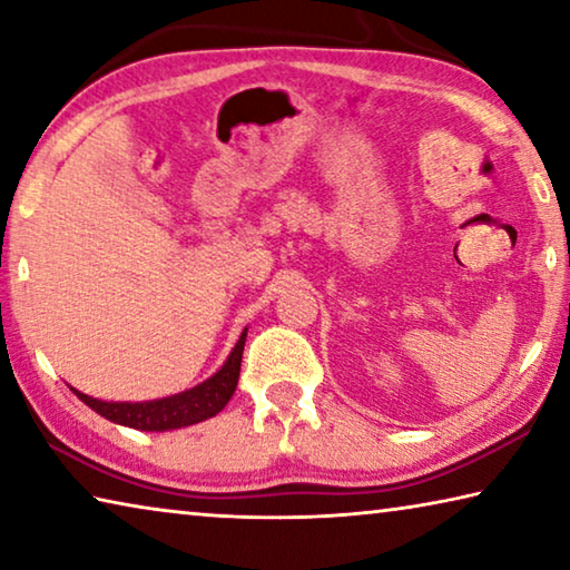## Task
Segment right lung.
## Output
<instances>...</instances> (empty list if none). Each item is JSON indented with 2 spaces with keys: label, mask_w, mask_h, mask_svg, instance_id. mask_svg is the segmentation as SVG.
I'll return each mask as SVG.
<instances>
[{
  "label": "right lung",
  "mask_w": 570,
  "mask_h": 570,
  "mask_svg": "<svg viewBox=\"0 0 570 570\" xmlns=\"http://www.w3.org/2000/svg\"><path fill=\"white\" fill-rule=\"evenodd\" d=\"M244 344H246V330L236 342L234 352L228 354L226 364L208 377L206 382L196 384L193 390H186L180 394H170V397L163 400H150V402H102L95 400L90 394L80 390L72 392L80 397L88 407H92L105 420L125 424V428L142 430V432H166V430H178L188 428V424L204 422L214 417L220 410L226 407L228 400L234 397L236 384H238V372H240V356H244Z\"/></svg>",
  "instance_id": "right-lung-1"
}]
</instances>
